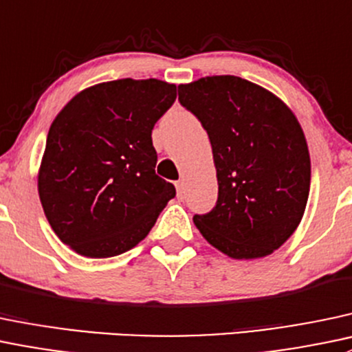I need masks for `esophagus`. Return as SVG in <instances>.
<instances>
[{
    "mask_svg": "<svg viewBox=\"0 0 352 352\" xmlns=\"http://www.w3.org/2000/svg\"><path fill=\"white\" fill-rule=\"evenodd\" d=\"M175 187H177V197L179 199L186 197V182H184V180H179V182L175 184Z\"/></svg>",
    "mask_w": 352,
    "mask_h": 352,
    "instance_id": "obj_1",
    "label": "esophagus"
}]
</instances>
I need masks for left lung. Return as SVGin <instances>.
I'll list each match as a JSON object with an SVG mask.
<instances>
[{"instance_id": "left-lung-1", "label": "left lung", "mask_w": 352, "mask_h": 352, "mask_svg": "<svg viewBox=\"0 0 352 352\" xmlns=\"http://www.w3.org/2000/svg\"><path fill=\"white\" fill-rule=\"evenodd\" d=\"M179 101L207 131L217 202L195 214L201 234L234 260L272 254L300 224L310 155L300 123L273 92L236 76L180 84Z\"/></svg>"}]
</instances>
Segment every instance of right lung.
I'll return each instance as SVG.
<instances>
[{
	"label": "right lung",
	"instance_id": "add662e5",
	"mask_svg": "<svg viewBox=\"0 0 352 352\" xmlns=\"http://www.w3.org/2000/svg\"><path fill=\"white\" fill-rule=\"evenodd\" d=\"M177 86L118 79L84 89L57 114L38 170V195L62 243L111 258L146 238L175 187L155 173L151 129Z\"/></svg>",
	"mask_w": 352,
	"mask_h": 352
}]
</instances>
